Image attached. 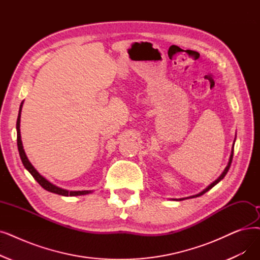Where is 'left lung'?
Returning <instances> with one entry per match:
<instances>
[{"label": "left lung", "mask_w": 260, "mask_h": 260, "mask_svg": "<svg viewBox=\"0 0 260 260\" xmlns=\"http://www.w3.org/2000/svg\"><path fill=\"white\" fill-rule=\"evenodd\" d=\"M235 140H236V138H235ZM233 155H234V145H233V150H232V154H231V157H230V161H229V164H228V166H226V168H225V170L223 171V173L216 179L214 180V182L212 183V184H210L206 189H204L202 191V192H200V193H198V194H196V196H192V197H188V198H185V199H192V198H198V197H201V196H203L204 193H206L208 190H210L213 186H216L220 180H222L223 178H224V176L226 175V173L229 172V170H230V167H231V165H232V160H233ZM185 199H174V200H176V201H183V200H185Z\"/></svg>", "instance_id": "left-lung-1"}]
</instances>
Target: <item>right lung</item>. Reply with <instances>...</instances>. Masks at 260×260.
<instances>
[{"label":"right lung","instance_id":"obj_1","mask_svg":"<svg viewBox=\"0 0 260 260\" xmlns=\"http://www.w3.org/2000/svg\"><path fill=\"white\" fill-rule=\"evenodd\" d=\"M22 105H23V102L21 103L20 105V109H19V115H18V119H17V143H18V150H19V154H20V158L22 160V164L25 167L26 170L32 175V177L37 180V183L43 188L50 192L59 194V196H63V197H75V196H84V194H88L91 192V190H83V191H69L66 189H61L57 186L53 185L52 183H50L47 178H44L41 174H39V172L36 170L35 168L32 167V165L29 162L28 158L26 157V154L24 152L23 145H22V140H21V134H20V118H21V110H22Z\"/></svg>","mask_w":260,"mask_h":260}]
</instances>
